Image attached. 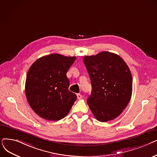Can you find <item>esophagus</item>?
<instances>
[{"mask_svg":"<svg viewBox=\"0 0 157 157\" xmlns=\"http://www.w3.org/2000/svg\"><path fill=\"white\" fill-rule=\"evenodd\" d=\"M82 97H82V95H81V94H77V98H78V99L80 100V99H81Z\"/></svg>","mask_w":157,"mask_h":157,"instance_id":"obj_1","label":"esophagus"}]
</instances>
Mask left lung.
I'll use <instances>...</instances> for the list:
<instances>
[{
	"instance_id": "left-lung-1",
	"label": "left lung",
	"mask_w": 157,
	"mask_h": 157,
	"mask_svg": "<svg viewBox=\"0 0 157 157\" xmlns=\"http://www.w3.org/2000/svg\"><path fill=\"white\" fill-rule=\"evenodd\" d=\"M92 84L87 104L96 119L114 120L128 104L132 92V77L127 63L117 54L102 52L83 58Z\"/></svg>"
}]
</instances>
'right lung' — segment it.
<instances>
[{
	"instance_id": "1",
	"label": "right lung",
	"mask_w": 157,
	"mask_h": 157,
	"mask_svg": "<svg viewBox=\"0 0 157 157\" xmlns=\"http://www.w3.org/2000/svg\"><path fill=\"white\" fill-rule=\"evenodd\" d=\"M76 56L51 54L37 59L30 67L25 94L32 110L41 118L58 121L70 111L76 95L69 90L66 76Z\"/></svg>"
}]
</instances>
